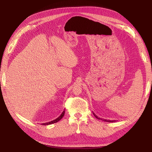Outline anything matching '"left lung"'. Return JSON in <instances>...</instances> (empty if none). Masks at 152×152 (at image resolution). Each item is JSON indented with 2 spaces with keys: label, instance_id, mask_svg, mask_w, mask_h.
Instances as JSON below:
<instances>
[{
  "label": "left lung",
  "instance_id": "obj_1",
  "mask_svg": "<svg viewBox=\"0 0 152 152\" xmlns=\"http://www.w3.org/2000/svg\"><path fill=\"white\" fill-rule=\"evenodd\" d=\"M93 115H95V117L96 118H97V119H101V120L104 121H107V122H114V121H115V120H108V119H104L100 118H99L98 116L96 115V114H95V113H93Z\"/></svg>",
  "mask_w": 152,
  "mask_h": 152
}]
</instances>
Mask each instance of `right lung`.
I'll use <instances>...</instances> for the list:
<instances>
[{
  "label": "right lung",
  "instance_id": "1",
  "mask_svg": "<svg viewBox=\"0 0 152 152\" xmlns=\"http://www.w3.org/2000/svg\"><path fill=\"white\" fill-rule=\"evenodd\" d=\"M64 112H65L63 111V112H62V114H61L59 115V117H58L57 119H54V120H53V121H50V122L44 123V124H42V125H50V124H55V123H57V122H58V121H59L60 120V119H62V118L63 117L64 115Z\"/></svg>",
  "mask_w": 152,
  "mask_h": 152
}]
</instances>
